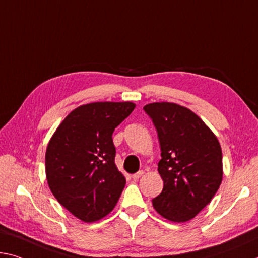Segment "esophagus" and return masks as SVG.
Segmentation results:
<instances>
[{"label": "esophagus", "instance_id": "34e87169", "mask_svg": "<svg viewBox=\"0 0 258 258\" xmlns=\"http://www.w3.org/2000/svg\"><path fill=\"white\" fill-rule=\"evenodd\" d=\"M144 171H139V172H137V173H134L133 175H132V179H133V180L134 181H138L139 180V179H140L141 177H142V175H144Z\"/></svg>", "mask_w": 258, "mask_h": 258}]
</instances>
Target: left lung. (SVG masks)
Instances as JSON below:
<instances>
[{
	"instance_id": "left-lung-1",
	"label": "left lung",
	"mask_w": 258,
	"mask_h": 258,
	"mask_svg": "<svg viewBox=\"0 0 258 258\" xmlns=\"http://www.w3.org/2000/svg\"><path fill=\"white\" fill-rule=\"evenodd\" d=\"M157 130L164 182L153 199L159 215L183 223L210 203L223 179V156L217 137L191 110L170 102L144 107Z\"/></svg>"
}]
</instances>
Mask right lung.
<instances>
[{"instance_id":"add662e5","label":"right lung","mask_w":258,"mask_h":258,"mask_svg":"<svg viewBox=\"0 0 258 258\" xmlns=\"http://www.w3.org/2000/svg\"><path fill=\"white\" fill-rule=\"evenodd\" d=\"M136 108L132 102H94L65 117L49 141L46 175L65 209L85 223L112 211L126 179L114 164L112 133Z\"/></svg>"}]
</instances>
